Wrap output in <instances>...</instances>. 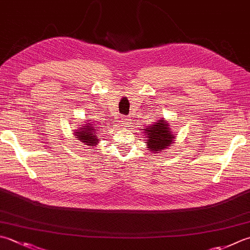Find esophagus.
I'll use <instances>...</instances> for the list:
<instances>
[{
	"mask_svg": "<svg viewBox=\"0 0 250 250\" xmlns=\"http://www.w3.org/2000/svg\"><path fill=\"white\" fill-rule=\"evenodd\" d=\"M121 125H122V126H124V128L128 129L129 126L132 125V120L131 119H124L121 121Z\"/></svg>",
	"mask_w": 250,
	"mask_h": 250,
	"instance_id": "34e87169",
	"label": "esophagus"
}]
</instances>
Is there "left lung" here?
Here are the masks:
<instances>
[{
	"mask_svg": "<svg viewBox=\"0 0 250 250\" xmlns=\"http://www.w3.org/2000/svg\"><path fill=\"white\" fill-rule=\"evenodd\" d=\"M146 138V146L147 149L153 154H160L173 146L177 134L170 129L169 121L165 118H160L153 122L147 128L142 129Z\"/></svg>",
	"mask_w": 250,
	"mask_h": 250,
	"instance_id": "left-lung-1",
	"label": "left lung"
}]
</instances>
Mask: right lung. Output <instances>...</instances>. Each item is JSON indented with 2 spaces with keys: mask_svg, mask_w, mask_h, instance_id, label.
Listing matches in <instances>:
<instances>
[{
  "mask_svg": "<svg viewBox=\"0 0 250 250\" xmlns=\"http://www.w3.org/2000/svg\"><path fill=\"white\" fill-rule=\"evenodd\" d=\"M100 129H102V126H97L91 120H85L83 124H80L79 128L72 131H75L73 132L75 138L81 143L90 147H95L101 142Z\"/></svg>",
  "mask_w": 250,
  "mask_h": 250,
  "instance_id": "right-lung-1",
  "label": "right lung"
}]
</instances>
